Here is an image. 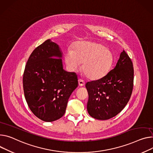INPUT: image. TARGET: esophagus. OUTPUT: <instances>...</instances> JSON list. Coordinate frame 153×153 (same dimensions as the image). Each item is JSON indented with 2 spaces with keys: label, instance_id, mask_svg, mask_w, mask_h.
I'll use <instances>...</instances> for the list:
<instances>
[{
  "label": "esophagus",
  "instance_id": "obj_1",
  "mask_svg": "<svg viewBox=\"0 0 153 153\" xmlns=\"http://www.w3.org/2000/svg\"><path fill=\"white\" fill-rule=\"evenodd\" d=\"M78 84H79V86H83L85 85V81L83 79H78Z\"/></svg>",
  "mask_w": 153,
  "mask_h": 153
}]
</instances>
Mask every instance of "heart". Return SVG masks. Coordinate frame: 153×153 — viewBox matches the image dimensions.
Wrapping results in <instances>:
<instances>
[{"label":"heart","mask_w":153,"mask_h":153,"mask_svg":"<svg viewBox=\"0 0 153 153\" xmlns=\"http://www.w3.org/2000/svg\"><path fill=\"white\" fill-rule=\"evenodd\" d=\"M65 61L72 70L80 67L86 76L91 80H98L106 75L112 65L113 56L105 46L97 43L79 42L75 44L74 50H68Z\"/></svg>","instance_id":"1"}]
</instances>
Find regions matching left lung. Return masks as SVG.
I'll list each match as a JSON object with an SVG mask.
<instances>
[{
  "label": "left lung",
  "mask_w": 153,
  "mask_h": 153,
  "mask_svg": "<svg viewBox=\"0 0 153 153\" xmlns=\"http://www.w3.org/2000/svg\"><path fill=\"white\" fill-rule=\"evenodd\" d=\"M133 86V64L123 50L113 69L103 78L86 84L89 95L88 113L99 120H107L115 116L128 103Z\"/></svg>",
  "instance_id": "8db88e82"
}]
</instances>
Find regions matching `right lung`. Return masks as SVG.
<instances>
[{
    "instance_id": "add662e5",
    "label": "right lung",
    "mask_w": 153,
    "mask_h": 153,
    "mask_svg": "<svg viewBox=\"0 0 153 153\" xmlns=\"http://www.w3.org/2000/svg\"><path fill=\"white\" fill-rule=\"evenodd\" d=\"M62 51L48 39L29 56L23 74V89L31 111L52 122L65 114L68 100L78 85L77 75L63 69Z\"/></svg>"
}]
</instances>
